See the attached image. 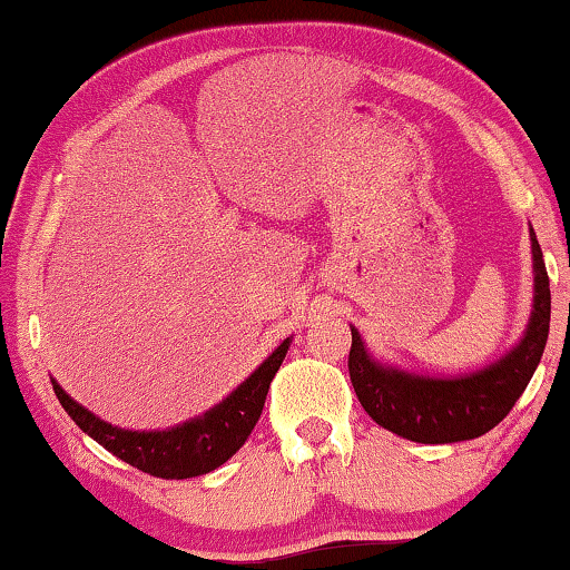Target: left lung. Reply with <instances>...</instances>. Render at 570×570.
Listing matches in <instances>:
<instances>
[{"label": "left lung", "mask_w": 570, "mask_h": 570, "mask_svg": "<svg viewBox=\"0 0 570 570\" xmlns=\"http://www.w3.org/2000/svg\"><path fill=\"white\" fill-rule=\"evenodd\" d=\"M532 312L528 327L500 360L474 373L436 377L381 363L352 330L350 381L377 426L419 444H454L494 429L525 391L550 330V284L543 250L530 225Z\"/></svg>", "instance_id": "1"}]
</instances>
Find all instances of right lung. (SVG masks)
I'll use <instances>...</instances> for the list:
<instances>
[{
	"instance_id": "obj_1",
	"label": "right lung",
	"mask_w": 570,
	"mask_h": 570,
	"mask_svg": "<svg viewBox=\"0 0 570 570\" xmlns=\"http://www.w3.org/2000/svg\"><path fill=\"white\" fill-rule=\"evenodd\" d=\"M292 337H286L236 391H230L213 409L195 415L185 423L155 431H131L98 419L86 405L70 399L56 377H50L52 391L76 426L98 441L106 451L119 456L121 462L141 469L144 474L161 480H189L218 469L246 444L253 426L264 411L268 385L276 370L282 367Z\"/></svg>"
}]
</instances>
